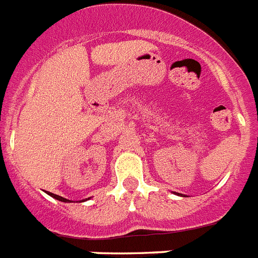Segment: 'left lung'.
<instances>
[{"label": "left lung", "mask_w": 258, "mask_h": 258, "mask_svg": "<svg viewBox=\"0 0 258 258\" xmlns=\"http://www.w3.org/2000/svg\"><path fill=\"white\" fill-rule=\"evenodd\" d=\"M175 195H179V196H182V195H180V193H175Z\"/></svg>", "instance_id": "1"}]
</instances>
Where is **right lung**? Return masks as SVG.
<instances>
[{
    "mask_svg": "<svg viewBox=\"0 0 258 258\" xmlns=\"http://www.w3.org/2000/svg\"><path fill=\"white\" fill-rule=\"evenodd\" d=\"M48 195H49L50 197L56 198V200H58V201H61V202H73V201H70V200H68V198H63V197H61V196L53 195V193H50V192H48ZM83 201H87V198H86V200H83Z\"/></svg>",
    "mask_w": 258,
    "mask_h": 258,
    "instance_id": "right-lung-1",
    "label": "right lung"
}]
</instances>
